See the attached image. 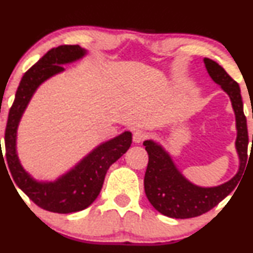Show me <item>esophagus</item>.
I'll return each mask as SVG.
<instances>
[{
    "label": "esophagus",
    "mask_w": 253,
    "mask_h": 253,
    "mask_svg": "<svg viewBox=\"0 0 253 253\" xmlns=\"http://www.w3.org/2000/svg\"><path fill=\"white\" fill-rule=\"evenodd\" d=\"M146 139H147V134L145 132H142V130H135L134 134H133V141L135 144H141Z\"/></svg>",
    "instance_id": "esophagus-1"
}]
</instances>
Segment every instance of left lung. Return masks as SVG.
Listing matches in <instances>:
<instances>
[{"label":"left lung","instance_id":"left-lung-1","mask_svg":"<svg viewBox=\"0 0 253 253\" xmlns=\"http://www.w3.org/2000/svg\"><path fill=\"white\" fill-rule=\"evenodd\" d=\"M204 62L212 80L223 88L231 99L236 114V148L240 165L237 174L225 184L215 187H200L188 181L178 171L169 154L160 145L146 140L144 146L148 153V165L144 179L146 197L158 212L169 218L198 217L217 206L237 186L248 161V125L239 84L215 61L205 57Z\"/></svg>","mask_w":253,"mask_h":253}]
</instances>
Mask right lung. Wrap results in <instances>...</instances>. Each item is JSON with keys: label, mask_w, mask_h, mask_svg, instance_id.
I'll use <instances>...</instances> for the list:
<instances>
[{"label": "right lung", "mask_w": 253, "mask_h": 253, "mask_svg": "<svg viewBox=\"0 0 253 253\" xmlns=\"http://www.w3.org/2000/svg\"><path fill=\"white\" fill-rule=\"evenodd\" d=\"M84 55L86 50L78 44L59 45L30 67L21 79L5 127V158L15 184L36 205L55 213H72L88 208L99 196L109 166L126 153L132 144L130 132L103 142L55 181H36L21 166L16 153V132L33 94L42 82L65 71L61 65L74 62Z\"/></svg>", "instance_id": "right-lung-1"}]
</instances>
